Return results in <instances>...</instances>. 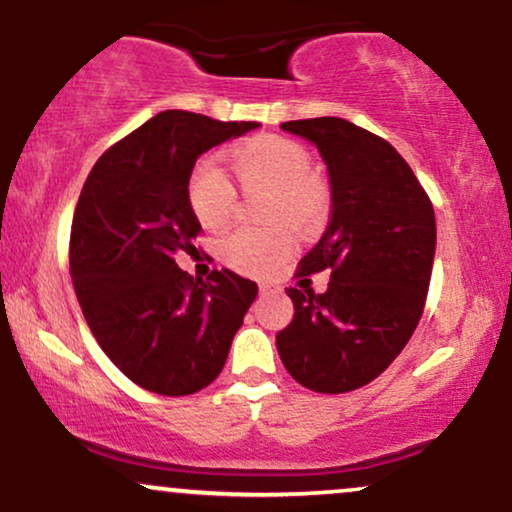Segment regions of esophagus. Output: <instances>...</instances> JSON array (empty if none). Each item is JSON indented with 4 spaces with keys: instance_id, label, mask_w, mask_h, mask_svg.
I'll return each instance as SVG.
<instances>
[{
    "instance_id": "34e87169",
    "label": "esophagus",
    "mask_w": 512,
    "mask_h": 512,
    "mask_svg": "<svg viewBox=\"0 0 512 512\" xmlns=\"http://www.w3.org/2000/svg\"><path fill=\"white\" fill-rule=\"evenodd\" d=\"M272 291V284H260V293L264 296V293H269Z\"/></svg>"
}]
</instances>
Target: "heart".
I'll return each mask as SVG.
<instances>
[{
    "instance_id": "obj_1",
    "label": "heart",
    "mask_w": 512,
    "mask_h": 512,
    "mask_svg": "<svg viewBox=\"0 0 512 512\" xmlns=\"http://www.w3.org/2000/svg\"><path fill=\"white\" fill-rule=\"evenodd\" d=\"M228 168L245 192H274L269 221L291 223L298 231H315L330 209L327 185L313 173V158L293 139L262 134L233 146L226 154ZM192 214L207 231H221L236 216L238 195L226 175L211 163H202L187 185ZM296 248L291 228L267 231L238 228L219 243V257L231 269L250 276L272 274Z\"/></svg>"
}]
</instances>
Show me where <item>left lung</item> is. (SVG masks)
<instances>
[{
  "mask_svg": "<svg viewBox=\"0 0 512 512\" xmlns=\"http://www.w3.org/2000/svg\"><path fill=\"white\" fill-rule=\"evenodd\" d=\"M281 129L317 146L332 190L330 226L298 264L293 320L276 334L281 363L313 392L342 395L378 378L424 313L436 214L409 163L385 139L342 117ZM327 268L325 294L304 276Z\"/></svg>",
  "mask_w": 512,
  "mask_h": 512,
  "instance_id": "left-lung-1",
  "label": "left lung"
}]
</instances>
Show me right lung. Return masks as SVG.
<instances>
[{"label":"right lung","mask_w":512,"mask_h":512,"mask_svg":"<svg viewBox=\"0 0 512 512\" xmlns=\"http://www.w3.org/2000/svg\"><path fill=\"white\" fill-rule=\"evenodd\" d=\"M257 127L163 110L98 158L76 202L69 269L88 327L156 395L214 383L257 296L255 281L231 269L204 281L175 264L202 231L187 199L197 158Z\"/></svg>","instance_id":"1"}]
</instances>
